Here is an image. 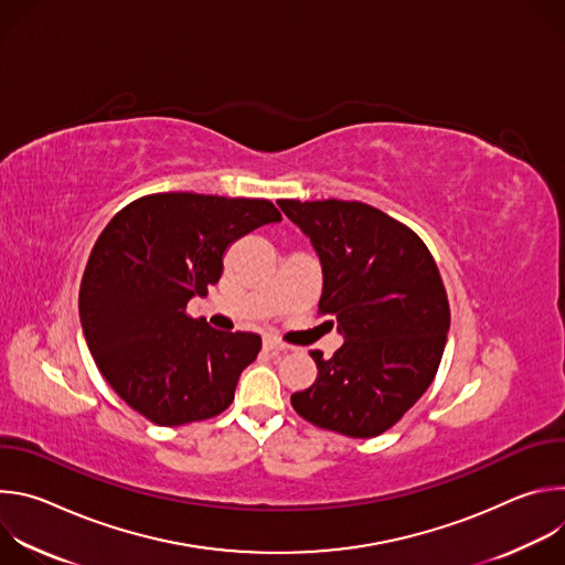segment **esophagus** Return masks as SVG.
Here are the masks:
<instances>
[{
    "label": "esophagus",
    "mask_w": 565,
    "mask_h": 565,
    "mask_svg": "<svg viewBox=\"0 0 565 565\" xmlns=\"http://www.w3.org/2000/svg\"><path fill=\"white\" fill-rule=\"evenodd\" d=\"M264 349L273 351V353H281V351H288V344H284V342L275 340V338H266L264 340Z\"/></svg>",
    "instance_id": "34e87169"
}]
</instances>
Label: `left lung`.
<instances>
[{
  "instance_id": "8db88e82",
  "label": "left lung",
  "mask_w": 565,
  "mask_h": 565,
  "mask_svg": "<svg viewBox=\"0 0 565 565\" xmlns=\"http://www.w3.org/2000/svg\"><path fill=\"white\" fill-rule=\"evenodd\" d=\"M312 241L324 270L317 315L344 344L292 393V409L315 427L373 438L405 416L434 382L449 331V301L425 241L360 201H277Z\"/></svg>"
}]
</instances>
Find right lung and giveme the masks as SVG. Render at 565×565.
<instances>
[{
  "mask_svg": "<svg viewBox=\"0 0 565 565\" xmlns=\"http://www.w3.org/2000/svg\"><path fill=\"white\" fill-rule=\"evenodd\" d=\"M281 221L266 199L147 194L100 232L79 284V321L111 388L158 427L225 412L262 351L255 333H221L188 315L223 273L232 241Z\"/></svg>",
  "mask_w": 565,
  "mask_h": 565,
  "instance_id": "1",
  "label": "right lung"
}]
</instances>
